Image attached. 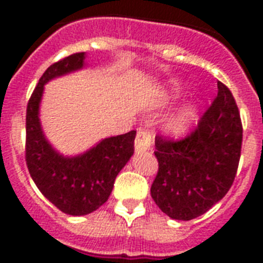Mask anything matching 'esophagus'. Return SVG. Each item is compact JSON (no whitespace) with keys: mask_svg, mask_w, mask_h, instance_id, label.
Listing matches in <instances>:
<instances>
[{"mask_svg":"<svg viewBox=\"0 0 263 263\" xmlns=\"http://www.w3.org/2000/svg\"><path fill=\"white\" fill-rule=\"evenodd\" d=\"M153 144V134L148 129H144V128H139L138 131V135H136L135 139V148L138 152H143V150H147L150 148V146Z\"/></svg>","mask_w":263,"mask_h":263,"instance_id":"1","label":"esophagus"}]
</instances>
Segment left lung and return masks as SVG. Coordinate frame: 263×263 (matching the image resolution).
<instances>
[{"mask_svg":"<svg viewBox=\"0 0 263 263\" xmlns=\"http://www.w3.org/2000/svg\"><path fill=\"white\" fill-rule=\"evenodd\" d=\"M218 92L187 135L156 136L158 172L152 184L157 206L175 220L202 216L227 195L237 172L243 142L240 113L232 92Z\"/></svg>","mask_w":263,"mask_h":263,"instance_id":"obj_1","label":"left lung"}]
</instances>
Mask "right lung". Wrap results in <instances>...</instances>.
Masks as SVG:
<instances>
[{"label": "right lung", "instance_id": "obj_1", "mask_svg": "<svg viewBox=\"0 0 263 263\" xmlns=\"http://www.w3.org/2000/svg\"><path fill=\"white\" fill-rule=\"evenodd\" d=\"M84 53H75L51 64L39 79L27 103L26 164L39 191L61 212L84 216L102 206L110 196L115 180L134 154L136 131L113 136L78 157H63L43 136L39 102L43 86L57 76L80 69Z\"/></svg>", "mask_w": 263, "mask_h": 263}]
</instances>
